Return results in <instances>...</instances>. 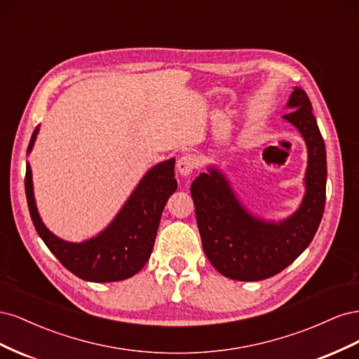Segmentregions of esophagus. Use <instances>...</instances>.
Wrapping results in <instances>:
<instances>
[{
    "label": "esophagus",
    "mask_w": 359,
    "mask_h": 359,
    "mask_svg": "<svg viewBox=\"0 0 359 359\" xmlns=\"http://www.w3.org/2000/svg\"><path fill=\"white\" fill-rule=\"evenodd\" d=\"M196 166H198V160H196V157L191 156V154L182 156L177 161V170L180 172V175H182V177L190 175V173L194 169H196Z\"/></svg>",
    "instance_id": "34e87169"
}]
</instances>
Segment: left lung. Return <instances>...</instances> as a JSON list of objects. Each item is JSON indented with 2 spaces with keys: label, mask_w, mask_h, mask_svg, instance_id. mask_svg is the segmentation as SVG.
Returning <instances> with one entry per match:
<instances>
[{
  "label": "left lung",
  "mask_w": 359,
  "mask_h": 359,
  "mask_svg": "<svg viewBox=\"0 0 359 359\" xmlns=\"http://www.w3.org/2000/svg\"><path fill=\"white\" fill-rule=\"evenodd\" d=\"M283 115L307 145L306 194L287 219L273 222L253 215L236 198L229 180L208 166L191 184V198L203 252L227 278L257 281L278 274L311 243L322 220L327 194V151L307 93L293 88Z\"/></svg>",
  "instance_id": "left-lung-1"
}]
</instances>
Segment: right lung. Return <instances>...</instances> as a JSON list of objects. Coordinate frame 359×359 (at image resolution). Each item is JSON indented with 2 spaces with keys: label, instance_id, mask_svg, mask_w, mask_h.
Here are the masks:
<instances>
[{
  "label": "right lung",
  "instance_id": "obj_1",
  "mask_svg": "<svg viewBox=\"0 0 359 359\" xmlns=\"http://www.w3.org/2000/svg\"><path fill=\"white\" fill-rule=\"evenodd\" d=\"M39 130L40 126L32 132L27 154L36 144ZM173 169L175 158L157 163L99 235L82 243H70L53 235L41 222L32 189V172L27 161L25 193L31 220L53 256L76 277L94 283L126 280L139 273L153 253L163 208L178 186Z\"/></svg>",
  "mask_w": 359,
  "mask_h": 359
}]
</instances>
